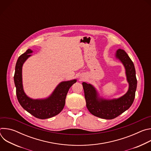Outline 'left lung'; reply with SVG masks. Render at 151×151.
<instances>
[{"instance_id":"8db88e82","label":"left lung","mask_w":151,"mask_h":151,"mask_svg":"<svg viewBox=\"0 0 151 151\" xmlns=\"http://www.w3.org/2000/svg\"><path fill=\"white\" fill-rule=\"evenodd\" d=\"M116 57L124 64L129 83L128 91L124 96L116 100L99 101L97 98L96 91L93 86L86 82L82 83L87 109L93 115L106 119L115 118L130 108L134 101L137 88V79L133 62L127 54L121 49L117 51Z\"/></svg>"}]
</instances>
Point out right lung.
Returning <instances> with one entry per match:
<instances>
[{"mask_svg": "<svg viewBox=\"0 0 151 151\" xmlns=\"http://www.w3.org/2000/svg\"><path fill=\"white\" fill-rule=\"evenodd\" d=\"M31 52L32 50H27L18 57L16 63L14 79L17 99L21 106L35 117L41 119L50 118L58 115L63 110L68 92L76 80L61 82L47 99L33 100L29 98L23 88L22 66L26 59L31 55Z\"/></svg>", "mask_w": 151, "mask_h": 151, "instance_id": "obj_1", "label": "right lung"}]
</instances>
